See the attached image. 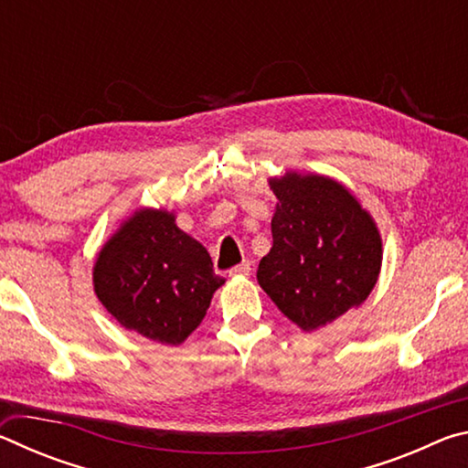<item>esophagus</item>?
I'll return each mask as SVG.
<instances>
[{
    "label": "esophagus",
    "instance_id": "obj_1",
    "mask_svg": "<svg viewBox=\"0 0 468 468\" xmlns=\"http://www.w3.org/2000/svg\"><path fill=\"white\" fill-rule=\"evenodd\" d=\"M251 274V264L250 262H241L237 264L235 268L229 271V276H250Z\"/></svg>",
    "mask_w": 468,
    "mask_h": 468
}]
</instances>
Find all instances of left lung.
<instances>
[{
  "label": "left lung",
  "mask_w": 468,
  "mask_h": 468,
  "mask_svg": "<svg viewBox=\"0 0 468 468\" xmlns=\"http://www.w3.org/2000/svg\"><path fill=\"white\" fill-rule=\"evenodd\" d=\"M268 186L279 202L258 282L295 326L315 332L374 291L382 235L351 189L328 176L284 171Z\"/></svg>",
  "instance_id": "1"
}]
</instances>
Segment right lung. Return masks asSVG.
Returning <instances> with one entry per match:
<instances>
[{"label":"right lung","mask_w":468,"mask_h":468,"mask_svg":"<svg viewBox=\"0 0 468 468\" xmlns=\"http://www.w3.org/2000/svg\"><path fill=\"white\" fill-rule=\"evenodd\" d=\"M225 279L210 253L181 231L176 212L142 206L102 243L92 287L125 330L177 346L200 326Z\"/></svg>","instance_id":"right-lung-1"}]
</instances>
